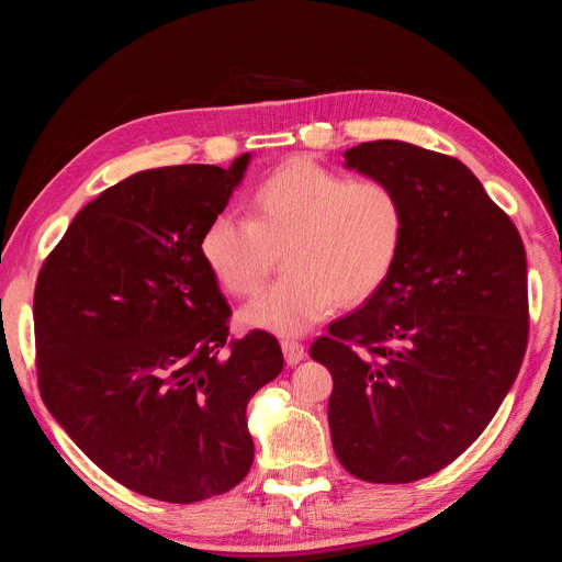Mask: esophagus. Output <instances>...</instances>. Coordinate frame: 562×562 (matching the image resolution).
<instances>
[{
  "instance_id": "esophagus-1",
  "label": "esophagus",
  "mask_w": 562,
  "mask_h": 562,
  "mask_svg": "<svg viewBox=\"0 0 562 562\" xmlns=\"http://www.w3.org/2000/svg\"><path fill=\"white\" fill-rule=\"evenodd\" d=\"M281 349H283L288 366H297L304 359V347L300 342H295V339H283Z\"/></svg>"
}]
</instances>
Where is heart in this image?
I'll return each instance as SVG.
<instances>
[{"label": "heart", "instance_id": "heart-1", "mask_svg": "<svg viewBox=\"0 0 562 562\" xmlns=\"http://www.w3.org/2000/svg\"><path fill=\"white\" fill-rule=\"evenodd\" d=\"M407 213L382 178H349L307 157L271 171L248 199V217L217 213L199 250L223 291L250 297L274 271L285 274L241 312L244 323L295 337L326 318L335 302H368L394 274Z\"/></svg>", "mask_w": 562, "mask_h": 562}]
</instances>
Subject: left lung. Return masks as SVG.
<instances>
[{"instance_id": "8db88e82", "label": "left lung", "mask_w": 562, "mask_h": 562, "mask_svg": "<svg viewBox=\"0 0 562 562\" xmlns=\"http://www.w3.org/2000/svg\"><path fill=\"white\" fill-rule=\"evenodd\" d=\"M347 168L398 190L394 274L310 347L333 375L335 454L368 483H413L483 434L527 347V262L516 225L469 168L401 140L361 143Z\"/></svg>"}]
</instances>
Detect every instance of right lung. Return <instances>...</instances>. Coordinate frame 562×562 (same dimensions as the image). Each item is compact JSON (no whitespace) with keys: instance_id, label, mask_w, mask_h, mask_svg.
<instances>
[{"instance_id":"obj_1","label":"right lung","mask_w":562,"mask_h":562,"mask_svg":"<svg viewBox=\"0 0 562 562\" xmlns=\"http://www.w3.org/2000/svg\"><path fill=\"white\" fill-rule=\"evenodd\" d=\"M248 159L108 187L37 277L44 405L93 464L151 499L194 504L239 485L252 464L248 401L283 368L274 335L229 337L232 310L199 250Z\"/></svg>"}]
</instances>
